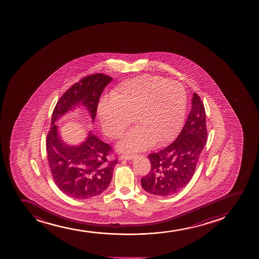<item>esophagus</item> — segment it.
<instances>
[{
	"label": "esophagus",
	"mask_w": 259,
	"mask_h": 259,
	"mask_svg": "<svg viewBox=\"0 0 259 259\" xmlns=\"http://www.w3.org/2000/svg\"><path fill=\"white\" fill-rule=\"evenodd\" d=\"M120 158L121 159H125V160H131L134 158V155H121L120 156Z\"/></svg>",
	"instance_id": "1"
}]
</instances>
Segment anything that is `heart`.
<instances>
[{
  "label": "heart",
  "mask_w": 259,
  "mask_h": 259,
  "mask_svg": "<svg viewBox=\"0 0 259 259\" xmlns=\"http://www.w3.org/2000/svg\"><path fill=\"white\" fill-rule=\"evenodd\" d=\"M183 85L160 76H141L120 82L100 102L97 118L107 136L118 139L134 120L139 125L118 143L125 152L165 146L183 125L187 108Z\"/></svg>",
  "instance_id": "b5f03b06"
}]
</instances>
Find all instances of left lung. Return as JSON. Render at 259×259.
Instances as JSON below:
<instances>
[{"instance_id": "left-lung-1", "label": "left lung", "mask_w": 259, "mask_h": 259, "mask_svg": "<svg viewBox=\"0 0 259 259\" xmlns=\"http://www.w3.org/2000/svg\"><path fill=\"white\" fill-rule=\"evenodd\" d=\"M206 137L205 108L200 96L194 93L191 110L177 140L162 151L149 154L151 170L141 178L143 189L159 196L182 190L195 173Z\"/></svg>"}]
</instances>
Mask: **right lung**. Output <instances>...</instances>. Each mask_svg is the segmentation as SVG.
<instances>
[{"mask_svg":"<svg viewBox=\"0 0 259 259\" xmlns=\"http://www.w3.org/2000/svg\"><path fill=\"white\" fill-rule=\"evenodd\" d=\"M112 80L102 73L85 76L60 97L53 110L47 137V160L56 185L74 199H89L108 189L118 159H109L113 149L91 132L80 146L65 145L56 121L78 105L85 107L94 121L100 96Z\"/></svg>","mask_w":259,"mask_h":259,"instance_id":"1","label":"right lung"}]
</instances>
